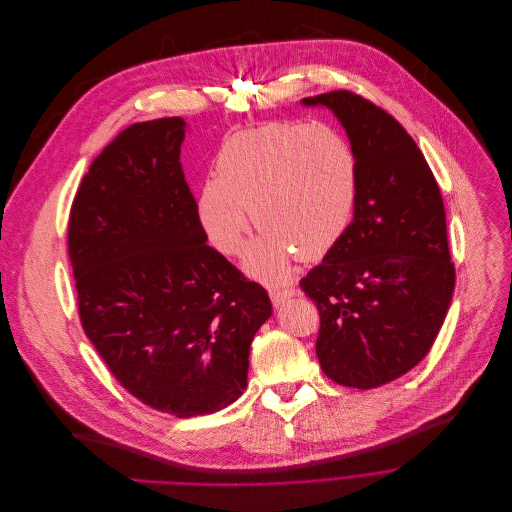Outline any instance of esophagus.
<instances>
[{
  "instance_id": "esophagus-1",
  "label": "esophagus",
  "mask_w": 512,
  "mask_h": 512,
  "mask_svg": "<svg viewBox=\"0 0 512 512\" xmlns=\"http://www.w3.org/2000/svg\"><path fill=\"white\" fill-rule=\"evenodd\" d=\"M294 294H296L294 288H270V300L274 306L284 304V300H288Z\"/></svg>"
}]
</instances>
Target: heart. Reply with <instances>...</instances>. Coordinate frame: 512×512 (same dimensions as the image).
<instances>
[{
  "label": "heart",
  "mask_w": 512,
  "mask_h": 512,
  "mask_svg": "<svg viewBox=\"0 0 512 512\" xmlns=\"http://www.w3.org/2000/svg\"><path fill=\"white\" fill-rule=\"evenodd\" d=\"M357 193V159L341 135L321 125L268 123L222 145L214 179L197 195V222L220 254L236 256L250 210L262 234L244 266L256 278L278 282L296 256L313 262L339 246L353 222Z\"/></svg>",
  "instance_id": "b5f03b06"
}]
</instances>
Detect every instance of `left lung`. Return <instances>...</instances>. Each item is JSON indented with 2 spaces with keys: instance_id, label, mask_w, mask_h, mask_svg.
Listing matches in <instances>:
<instances>
[{
  "instance_id": "obj_1",
  "label": "left lung",
  "mask_w": 512,
  "mask_h": 512,
  "mask_svg": "<svg viewBox=\"0 0 512 512\" xmlns=\"http://www.w3.org/2000/svg\"><path fill=\"white\" fill-rule=\"evenodd\" d=\"M327 107L347 131L359 167L353 222L300 280L317 302V357L327 377L373 389L416 367L432 349L454 292L446 210L416 141L351 90L302 98Z\"/></svg>"
}]
</instances>
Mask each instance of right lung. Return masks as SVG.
I'll return each instance as SVG.
<instances>
[{"label":"right lung","mask_w":512,"mask_h":512,"mask_svg":"<svg viewBox=\"0 0 512 512\" xmlns=\"http://www.w3.org/2000/svg\"><path fill=\"white\" fill-rule=\"evenodd\" d=\"M185 121L135 123L92 161L68 222L80 323L119 383L175 418L214 414L248 385L272 315L197 222L179 153Z\"/></svg>","instance_id":"add662e5"}]
</instances>
